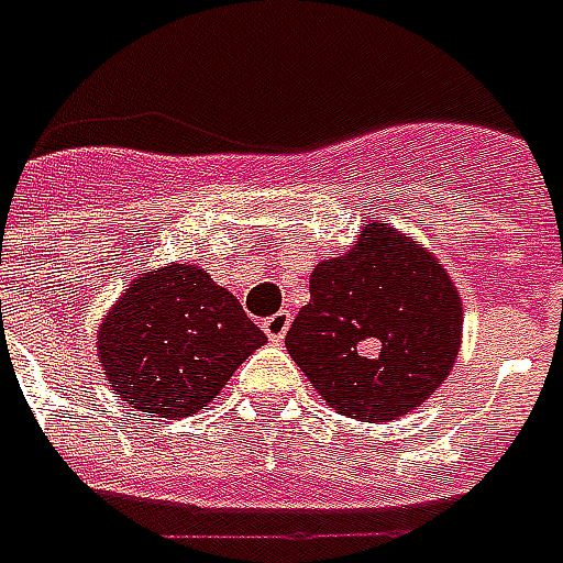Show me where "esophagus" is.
Returning a JSON list of instances; mask_svg holds the SVG:
<instances>
[{
	"label": "esophagus",
	"instance_id": "1",
	"mask_svg": "<svg viewBox=\"0 0 563 563\" xmlns=\"http://www.w3.org/2000/svg\"><path fill=\"white\" fill-rule=\"evenodd\" d=\"M290 329V311H278V314L266 317L264 320V332L269 341H282Z\"/></svg>",
	"mask_w": 563,
	"mask_h": 563
}]
</instances>
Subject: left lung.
Returning <instances> with one entry per match:
<instances>
[{
  "label": "left lung",
  "mask_w": 563,
  "mask_h": 563,
  "mask_svg": "<svg viewBox=\"0 0 563 563\" xmlns=\"http://www.w3.org/2000/svg\"><path fill=\"white\" fill-rule=\"evenodd\" d=\"M311 302L285 346L329 407L395 421L433 395L460 356L463 302L433 252L386 222L311 269Z\"/></svg>",
  "instance_id": "8db88e82"
}]
</instances>
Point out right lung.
<instances>
[{
  "instance_id": "obj_1",
  "label": "right lung",
  "mask_w": 563,
  "mask_h": 563,
  "mask_svg": "<svg viewBox=\"0 0 563 563\" xmlns=\"http://www.w3.org/2000/svg\"><path fill=\"white\" fill-rule=\"evenodd\" d=\"M97 356L115 395L151 418H186L266 344L240 299L198 264L142 269L97 327Z\"/></svg>"
}]
</instances>
